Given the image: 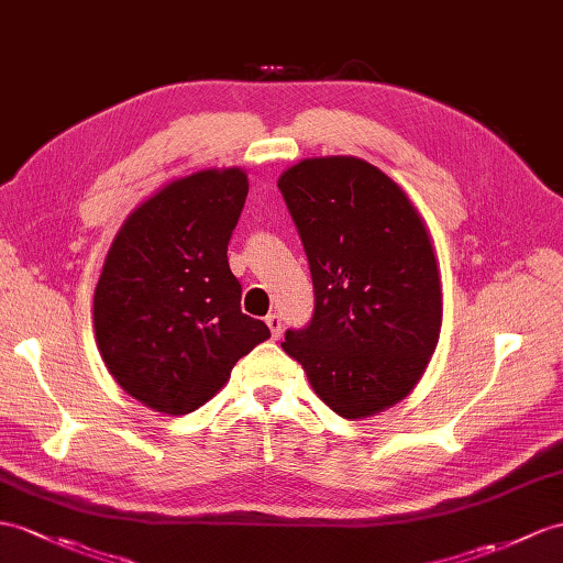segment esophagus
Returning <instances> with one entry per match:
<instances>
[{
    "instance_id": "34e87169",
    "label": "esophagus",
    "mask_w": 563,
    "mask_h": 563,
    "mask_svg": "<svg viewBox=\"0 0 563 563\" xmlns=\"http://www.w3.org/2000/svg\"><path fill=\"white\" fill-rule=\"evenodd\" d=\"M265 322H267V327H269L272 339H279V336H282V314L272 312V314H267Z\"/></svg>"
}]
</instances>
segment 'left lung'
<instances>
[{"label": "left lung", "mask_w": 563, "mask_h": 563, "mask_svg": "<svg viewBox=\"0 0 563 563\" xmlns=\"http://www.w3.org/2000/svg\"><path fill=\"white\" fill-rule=\"evenodd\" d=\"M279 190L308 255L314 312L284 351L341 418L418 385L440 341L442 286L428 229L391 178L358 157L300 159Z\"/></svg>", "instance_id": "left-lung-1"}]
</instances>
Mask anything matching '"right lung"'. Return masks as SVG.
Returning a JSON list of instances; mask_svg holds the SVG:
<instances>
[{
  "label": "right lung",
  "mask_w": 563,
  "mask_h": 563,
  "mask_svg": "<svg viewBox=\"0 0 563 563\" xmlns=\"http://www.w3.org/2000/svg\"><path fill=\"white\" fill-rule=\"evenodd\" d=\"M245 196L236 167L176 178L129 214L104 257L92 308L100 355L123 391L159 413L208 404L269 339L241 312L227 257Z\"/></svg>",
  "instance_id": "1"
}]
</instances>
